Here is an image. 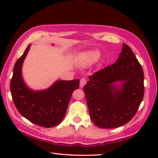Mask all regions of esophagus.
I'll return each instance as SVG.
<instances>
[{"instance_id":"34e87169","label":"esophagus","mask_w":158,"mask_h":158,"mask_svg":"<svg viewBox=\"0 0 158 158\" xmlns=\"http://www.w3.org/2000/svg\"><path fill=\"white\" fill-rule=\"evenodd\" d=\"M86 84V80H85V78H82L80 80V84H79V86L80 88H83L84 86V85Z\"/></svg>"}]
</instances>
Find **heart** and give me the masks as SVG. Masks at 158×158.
I'll use <instances>...</instances> for the list:
<instances>
[{"mask_svg":"<svg viewBox=\"0 0 158 158\" xmlns=\"http://www.w3.org/2000/svg\"><path fill=\"white\" fill-rule=\"evenodd\" d=\"M100 57V53L96 50H90L82 53L80 56V62L84 67H89L95 63Z\"/></svg>","mask_w":158,"mask_h":158,"instance_id":"obj_1","label":"heart"}]
</instances>
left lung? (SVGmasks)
Masks as SVG:
<instances>
[{"label": "left lung", "mask_w": 158, "mask_h": 158, "mask_svg": "<svg viewBox=\"0 0 158 158\" xmlns=\"http://www.w3.org/2000/svg\"><path fill=\"white\" fill-rule=\"evenodd\" d=\"M84 87L90 116L97 126L115 128L137 113L144 93L143 72L128 45L113 65L89 77Z\"/></svg>", "instance_id": "8db88e82"}]
</instances>
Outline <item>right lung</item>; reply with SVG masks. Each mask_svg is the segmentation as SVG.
Returning a JSON list of instances; mask_svg holds the SVG:
<instances>
[{
    "label": "right lung",
    "mask_w": 158,
    "mask_h": 158,
    "mask_svg": "<svg viewBox=\"0 0 158 158\" xmlns=\"http://www.w3.org/2000/svg\"><path fill=\"white\" fill-rule=\"evenodd\" d=\"M31 44L16 62L10 82L13 102L21 115L34 124L49 128L60 123L66 114L74 90L79 89V79L57 80L44 90L29 88L22 77V66Z\"/></svg>",
    "instance_id": "add662e5"
}]
</instances>
